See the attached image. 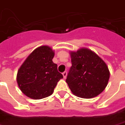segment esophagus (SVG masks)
Listing matches in <instances>:
<instances>
[{"instance_id":"34e87169","label":"esophagus","mask_w":125,"mask_h":125,"mask_svg":"<svg viewBox=\"0 0 125 125\" xmlns=\"http://www.w3.org/2000/svg\"><path fill=\"white\" fill-rule=\"evenodd\" d=\"M62 75H63L64 79H66V75H67V73L66 71H64V73H62Z\"/></svg>"}]
</instances>
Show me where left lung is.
Masks as SVG:
<instances>
[{"label": "left lung", "instance_id": "obj_1", "mask_svg": "<svg viewBox=\"0 0 125 125\" xmlns=\"http://www.w3.org/2000/svg\"><path fill=\"white\" fill-rule=\"evenodd\" d=\"M72 66L66 82L73 94L84 99L98 96L106 88L109 68L101 57L86 48L71 51Z\"/></svg>", "mask_w": 125, "mask_h": 125}]
</instances>
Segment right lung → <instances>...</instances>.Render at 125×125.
I'll use <instances>...</instances> for the list:
<instances>
[{
	"label": "right lung",
	"mask_w": 125,
	"mask_h": 125,
	"mask_svg": "<svg viewBox=\"0 0 125 125\" xmlns=\"http://www.w3.org/2000/svg\"><path fill=\"white\" fill-rule=\"evenodd\" d=\"M54 52L49 46L34 49L19 68L16 81L19 89L29 98L41 99L53 93L60 79L63 78L52 62Z\"/></svg>",
	"instance_id": "1"
}]
</instances>
